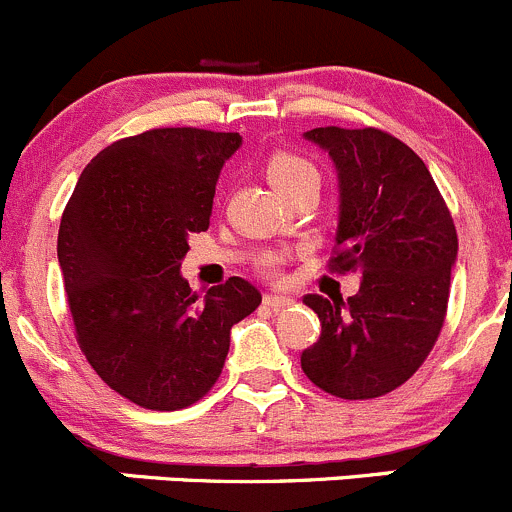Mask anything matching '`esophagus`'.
Instances as JSON below:
<instances>
[{
    "label": "esophagus",
    "mask_w": 512,
    "mask_h": 512,
    "mask_svg": "<svg viewBox=\"0 0 512 512\" xmlns=\"http://www.w3.org/2000/svg\"><path fill=\"white\" fill-rule=\"evenodd\" d=\"M291 303V296H276V293H266V296H263V306H268L271 311H281V308L291 306Z\"/></svg>",
    "instance_id": "esophagus-1"
}]
</instances>
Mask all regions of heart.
Segmentation results:
<instances>
[{
  "mask_svg": "<svg viewBox=\"0 0 512 512\" xmlns=\"http://www.w3.org/2000/svg\"><path fill=\"white\" fill-rule=\"evenodd\" d=\"M266 169H268V179H271V184L276 186L278 191L288 189V186L306 179V176H318V169L306 159V156L291 154V151H278V154H273L271 159H268ZM266 271L268 273L278 271L276 258H268Z\"/></svg>",
  "mask_w": 512,
  "mask_h": 512,
  "instance_id": "b5f03b06",
  "label": "heart"
}]
</instances>
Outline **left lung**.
<instances>
[{"label":"left lung","instance_id":"1","mask_svg":"<svg viewBox=\"0 0 512 512\" xmlns=\"http://www.w3.org/2000/svg\"><path fill=\"white\" fill-rule=\"evenodd\" d=\"M306 139L338 171L341 214L328 268L358 271L356 296H303L321 336L301 368L346 401L386 396L408 381L443 328L450 268L458 256L453 216L421 156L388 131L318 126Z\"/></svg>","mask_w":512,"mask_h":512}]
</instances>
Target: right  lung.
I'll return each mask as SVG.
<instances>
[{
    "mask_svg": "<svg viewBox=\"0 0 512 512\" xmlns=\"http://www.w3.org/2000/svg\"><path fill=\"white\" fill-rule=\"evenodd\" d=\"M236 131L151 129L86 164L62 214L57 256L82 353L96 376L149 411H179L219 381L231 326L261 293L234 276L191 291L179 268L209 229Z\"/></svg>",
    "mask_w": 512,
    "mask_h": 512,
    "instance_id": "1",
    "label": "right lung"
}]
</instances>
